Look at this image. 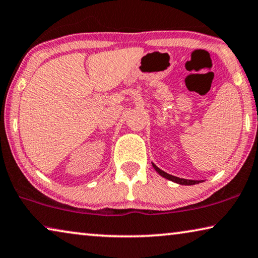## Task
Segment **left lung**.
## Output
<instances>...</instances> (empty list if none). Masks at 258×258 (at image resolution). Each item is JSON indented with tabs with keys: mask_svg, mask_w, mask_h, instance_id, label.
I'll return each mask as SVG.
<instances>
[{
	"mask_svg": "<svg viewBox=\"0 0 258 258\" xmlns=\"http://www.w3.org/2000/svg\"><path fill=\"white\" fill-rule=\"evenodd\" d=\"M152 166H154V169L158 172L162 177L169 179V180L173 181V182H177V184H180V185H196V184H199L203 180H191V179H184V178H178V177H174L172 174H169L166 172H164L163 170H160L159 167H157L154 163H152Z\"/></svg>",
	"mask_w": 258,
	"mask_h": 258,
	"instance_id": "obj_1",
	"label": "left lung"
}]
</instances>
